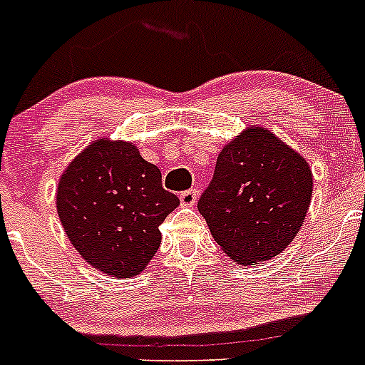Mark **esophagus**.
<instances>
[{"label":"esophagus","mask_w":365,"mask_h":365,"mask_svg":"<svg viewBox=\"0 0 365 365\" xmlns=\"http://www.w3.org/2000/svg\"><path fill=\"white\" fill-rule=\"evenodd\" d=\"M197 196H200V192H197L196 189L185 190V192L180 194V203H182L183 206H192V205H196Z\"/></svg>","instance_id":"1"}]
</instances>
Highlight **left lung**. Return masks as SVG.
Returning <instances> with one entry per match:
<instances>
[{"label": "left lung", "mask_w": 365, "mask_h": 365, "mask_svg": "<svg viewBox=\"0 0 365 365\" xmlns=\"http://www.w3.org/2000/svg\"><path fill=\"white\" fill-rule=\"evenodd\" d=\"M311 197L307 160L274 132L252 125L220 150L197 210L220 249L247 267L292 244Z\"/></svg>", "instance_id": "left-lung-1"}]
</instances>
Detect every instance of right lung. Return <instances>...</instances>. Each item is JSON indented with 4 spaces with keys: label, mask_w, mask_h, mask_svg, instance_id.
Instances as JSON below:
<instances>
[{
    "label": "right lung",
    "mask_w": 365,
    "mask_h": 365,
    "mask_svg": "<svg viewBox=\"0 0 365 365\" xmlns=\"http://www.w3.org/2000/svg\"><path fill=\"white\" fill-rule=\"evenodd\" d=\"M180 205L160 169L128 141L95 139L61 175L56 208L68 240L97 270L135 277L160 245L159 226Z\"/></svg>",
    "instance_id": "add662e5"
}]
</instances>
